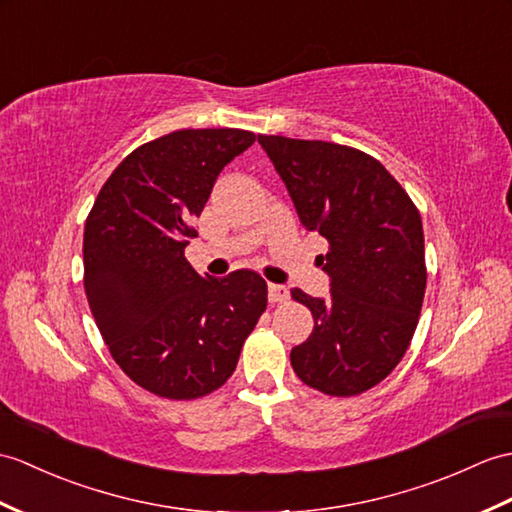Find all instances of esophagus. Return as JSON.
Listing matches in <instances>:
<instances>
[{
    "instance_id": "obj_1",
    "label": "esophagus",
    "mask_w": 512,
    "mask_h": 512,
    "mask_svg": "<svg viewBox=\"0 0 512 512\" xmlns=\"http://www.w3.org/2000/svg\"><path fill=\"white\" fill-rule=\"evenodd\" d=\"M288 296H290V290L285 288V285L268 283V301L270 303H283V301H288Z\"/></svg>"
}]
</instances>
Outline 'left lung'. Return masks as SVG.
Instances as JSON below:
<instances>
[{
    "mask_svg": "<svg viewBox=\"0 0 512 512\" xmlns=\"http://www.w3.org/2000/svg\"><path fill=\"white\" fill-rule=\"evenodd\" d=\"M307 231L329 242V296H292L314 316L290 362L301 382L351 397L390 375L417 329L425 244L417 207L382 163L327 141L259 135Z\"/></svg>",
    "mask_w": 512,
    "mask_h": 512,
    "instance_id": "obj_1",
    "label": "left lung"
}]
</instances>
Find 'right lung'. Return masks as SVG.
Here are the masks:
<instances>
[{
  "instance_id": "add662e5",
  "label": "right lung",
  "mask_w": 512,
  "mask_h": 512,
  "mask_svg": "<svg viewBox=\"0 0 512 512\" xmlns=\"http://www.w3.org/2000/svg\"><path fill=\"white\" fill-rule=\"evenodd\" d=\"M255 135L176 130L117 165L85 224V292L113 360L165 399H196L233 375L268 303L253 270L202 277L185 259L213 183Z\"/></svg>"
}]
</instances>
